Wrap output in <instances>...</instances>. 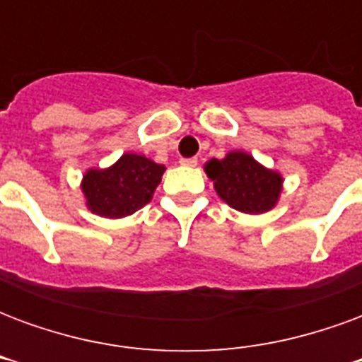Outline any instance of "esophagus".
<instances>
[{
	"label": "esophagus",
	"mask_w": 362,
	"mask_h": 362,
	"mask_svg": "<svg viewBox=\"0 0 362 362\" xmlns=\"http://www.w3.org/2000/svg\"><path fill=\"white\" fill-rule=\"evenodd\" d=\"M180 165H184V166H196L197 165V158L196 157L180 158Z\"/></svg>",
	"instance_id": "obj_1"
}]
</instances>
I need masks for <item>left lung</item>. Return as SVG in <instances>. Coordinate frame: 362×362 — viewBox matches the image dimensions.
Returning a JSON list of instances; mask_svg holds the SVG:
<instances>
[{
  "instance_id": "8db88e82",
  "label": "left lung",
  "mask_w": 362,
  "mask_h": 362,
  "mask_svg": "<svg viewBox=\"0 0 362 362\" xmlns=\"http://www.w3.org/2000/svg\"><path fill=\"white\" fill-rule=\"evenodd\" d=\"M205 173L215 184L221 199L236 211L250 215L266 213L279 199L281 174L267 170L243 151H233L223 160L211 158L205 165Z\"/></svg>"
}]
</instances>
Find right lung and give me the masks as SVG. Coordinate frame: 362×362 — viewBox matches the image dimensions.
<instances>
[{"label": "right lung", "mask_w": 362, "mask_h": 362, "mask_svg": "<svg viewBox=\"0 0 362 362\" xmlns=\"http://www.w3.org/2000/svg\"><path fill=\"white\" fill-rule=\"evenodd\" d=\"M163 173L165 166L135 153L122 155L118 163L106 170L90 168L81 184L87 207L108 219L132 215L149 204Z\"/></svg>", "instance_id": "1"}]
</instances>
